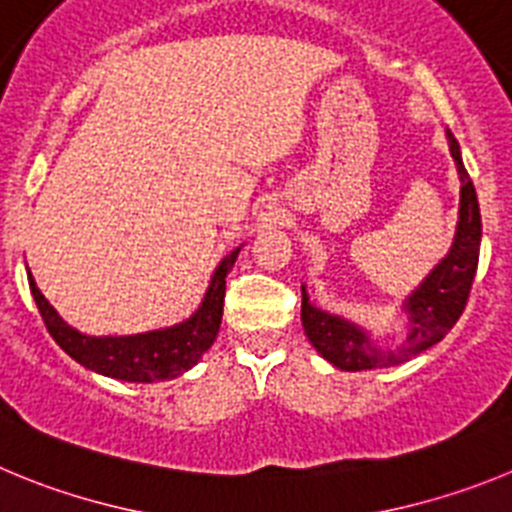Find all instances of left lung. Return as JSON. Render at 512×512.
<instances>
[{"instance_id": "1", "label": "left lung", "mask_w": 512, "mask_h": 512, "mask_svg": "<svg viewBox=\"0 0 512 512\" xmlns=\"http://www.w3.org/2000/svg\"><path fill=\"white\" fill-rule=\"evenodd\" d=\"M451 156L456 161L461 179V205H459V228H456L454 246L449 256L428 274L423 284L408 300L410 312V336L408 341L397 346L395 351H382L372 346L369 338L356 325L328 315V312L312 307L302 287V328L307 338L320 354L343 372H364V369H382L410 361L420 351L431 348L441 341L446 333L461 318L467 307L469 292H472L474 274L479 264V241H482V220H479L477 192L469 179L467 169L461 164L459 143L449 133Z\"/></svg>"}]
</instances>
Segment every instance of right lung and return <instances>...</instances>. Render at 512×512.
<instances>
[{
	"label": "right lung",
	"instance_id": "right-lung-1",
	"mask_svg": "<svg viewBox=\"0 0 512 512\" xmlns=\"http://www.w3.org/2000/svg\"><path fill=\"white\" fill-rule=\"evenodd\" d=\"M238 251L241 248L230 251L220 261L210 289H207L205 302L187 323L176 325V328L156 330V333H143V336H84V333L69 328L58 318V312L40 295L33 274L27 279H30V292H33L45 328L71 359H76L92 372L104 374V377L125 379V382H161V379H174L187 372V369H192L217 338V330L223 323L225 277L233 269Z\"/></svg>",
	"mask_w": 512,
	"mask_h": 512
}]
</instances>
